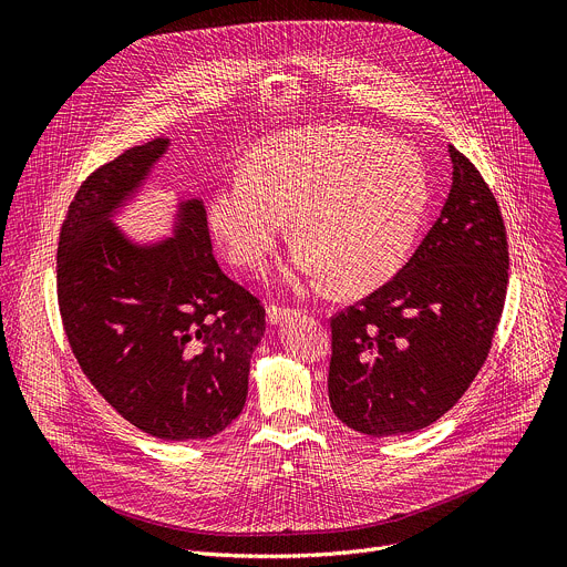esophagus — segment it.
<instances>
[{
  "instance_id": "obj_1",
  "label": "esophagus",
  "mask_w": 567,
  "mask_h": 567,
  "mask_svg": "<svg viewBox=\"0 0 567 567\" xmlns=\"http://www.w3.org/2000/svg\"><path fill=\"white\" fill-rule=\"evenodd\" d=\"M293 313H296L293 309H285V307H276V305L267 307V318L271 326H282V322L289 320Z\"/></svg>"
}]
</instances>
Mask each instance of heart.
I'll return each instance as SVG.
<instances>
[{
    "label": "heart",
    "mask_w": 567,
    "mask_h": 567,
    "mask_svg": "<svg viewBox=\"0 0 567 567\" xmlns=\"http://www.w3.org/2000/svg\"><path fill=\"white\" fill-rule=\"evenodd\" d=\"M429 199L426 164L411 145L328 125L258 143L245 171L213 190L208 224L235 265L260 271L291 219V280L361 296L406 265Z\"/></svg>",
    "instance_id": "b5f03b06"
}]
</instances>
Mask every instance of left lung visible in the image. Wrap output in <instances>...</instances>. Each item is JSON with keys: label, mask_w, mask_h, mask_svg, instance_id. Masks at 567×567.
<instances>
[{"label": "left lung", "mask_w": 567, "mask_h": 567, "mask_svg": "<svg viewBox=\"0 0 567 567\" xmlns=\"http://www.w3.org/2000/svg\"><path fill=\"white\" fill-rule=\"evenodd\" d=\"M449 156V197L413 258L332 318V411L372 437L426 429L451 411L503 313L509 254L501 208L471 161L453 145Z\"/></svg>", "instance_id": "8db88e82"}]
</instances>
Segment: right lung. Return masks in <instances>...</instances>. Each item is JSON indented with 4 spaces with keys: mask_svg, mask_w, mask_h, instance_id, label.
<instances>
[{
    "mask_svg": "<svg viewBox=\"0 0 567 567\" xmlns=\"http://www.w3.org/2000/svg\"><path fill=\"white\" fill-rule=\"evenodd\" d=\"M168 147V136L130 147L80 186L58 241V302L110 406L152 437L190 442L245 409L267 320L213 258L199 197L175 199L171 237L138 239L116 224Z\"/></svg>",
    "mask_w": 567,
    "mask_h": 567,
    "instance_id": "right-lung-1",
    "label": "right lung"
}]
</instances>
